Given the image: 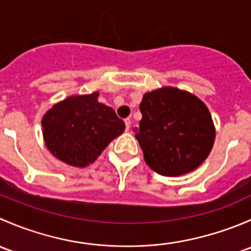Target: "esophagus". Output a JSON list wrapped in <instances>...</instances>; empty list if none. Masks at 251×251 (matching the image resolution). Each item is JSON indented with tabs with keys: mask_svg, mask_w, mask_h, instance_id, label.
Here are the masks:
<instances>
[{
	"mask_svg": "<svg viewBox=\"0 0 251 251\" xmlns=\"http://www.w3.org/2000/svg\"><path fill=\"white\" fill-rule=\"evenodd\" d=\"M125 125H126V131L130 130V127H131V120H130V119H126Z\"/></svg>",
	"mask_w": 251,
	"mask_h": 251,
	"instance_id": "obj_1",
	"label": "esophagus"
}]
</instances>
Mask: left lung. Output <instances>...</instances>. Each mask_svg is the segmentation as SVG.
Instances as JSON below:
<instances>
[{"instance_id": "left-lung-1", "label": "left lung", "mask_w": 251, "mask_h": 251, "mask_svg": "<svg viewBox=\"0 0 251 251\" xmlns=\"http://www.w3.org/2000/svg\"><path fill=\"white\" fill-rule=\"evenodd\" d=\"M136 128L147 165L163 176H182L204 163L215 142L211 114L203 100L165 86L144 93Z\"/></svg>"}]
</instances>
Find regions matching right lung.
Listing matches in <instances>:
<instances>
[{"label":"right lung","mask_w":251,"mask_h":251,"mask_svg":"<svg viewBox=\"0 0 251 251\" xmlns=\"http://www.w3.org/2000/svg\"><path fill=\"white\" fill-rule=\"evenodd\" d=\"M100 92L67 97L42 116V135L54 158L75 168L92 164L125 124L113 108L98 102Z\"/></svg>","instance_id":"obj_1"}]
</instances>
